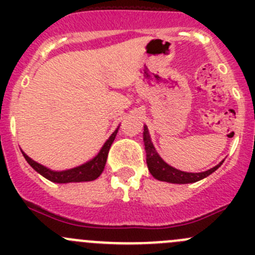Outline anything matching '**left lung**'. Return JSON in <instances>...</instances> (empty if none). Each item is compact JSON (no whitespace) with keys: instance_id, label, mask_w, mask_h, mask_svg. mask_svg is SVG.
<instances>
[{"instance_id":"left-lung-1","label":"left lung","mask_w":255,"mask_h":255,"mask_svg":"<svg viewBox=\"0 0 255 255\" xmlns=\"http://www.w3.org/2000/svg\"><path fill=\"white\" fill-rule=\"evenodd\" d=\"M143 140L144 145H145L146 165H148L149 171L155 179L160 180V181L171 182V184H191V182H196L207 177L213 171L217 170L223 163V161H221L218 165L213 166L212 169H208L206 171H202V173H186V171L177 170V169L166 164L156 153L155 148L150 140V135H149L146 126H144Z\"/></svg>"}]
</instances>
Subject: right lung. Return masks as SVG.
Returning a JSON list of instances; mask_svg holds the SVG:
<instances>
[{
  "mask_svg": "<svg viewBox=\"0 0 255 255\" xmlns=\"http://www.w3.org/2000/svg\"><path fill=\"white\" fill-rule=\"evenodd\" d=\"M118 132V128L112 133L111 137L106 140V143L104 144V146L101 148L100 153L95 156L94 159H91L87 163L82 164V165L76 166V168L69 169V170H63V171H54L50 169L45 168L42 164L37 163V161L32 160L27 154H24L22 151L23 156L25 158V160L28 161L30 166L34 169L37 173H39L40 175H43L45 179L50 180L53 182H59V184H66V182H82V181H92V180L97 179L104 171L105 165H106L107 155H109V150L111 148L113 140H115L116 134Z\"/></svg>",
  "mask_w": 255,
  "mask_h": 255,
  "instance_id": "1",
  "label": "right lung"
}]
</instances>
